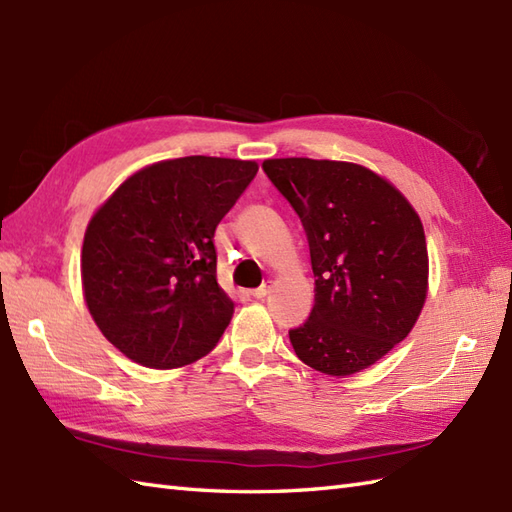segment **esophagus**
Segmentation results:
<instances>
[{
  "mask_svg": "<svg viewBox=\"0 0 512 512\" xmlns=\"http://www.w3.org/2000/svg\"><path fill=\"white\" fill-rule=\"evenodd\" d=\"M267 293H269V286L267 284L258 286V289H254V291H249V295H252L254 299H263V297H267Z\"/></svg>",
  "mask_w": 512,
  "mask_h": 512,
  "instance_id": "esophagus-1",
  "label": "esophagus"
}]
</instances>
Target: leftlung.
<instances>
[{
	"instance_id": "obj_1",
	"label": "left lung",
	"mask_w": 512,
	"mask_h": 512,
	"mask_svg": "<svg viewBox=\"0 0 512 512\" xmlns=\"http://www.w3.org/2000/svg\"><path fill=\"white\" fill-rule=\"evenodd\" d=\"M263 169L302 221L315 273L310 317L289 330L297 358L328 376L367 369L406 339L426 302L419 215L352 162L271 158Z\"/></svg>"
}]
</instances>
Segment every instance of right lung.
Listing matches in <instances>:
<instances>
[{
  "label": "right lung",
  "mask_w": 512,
  "mask_h": 512,
  "mask_svg": "<svg viewBox=\"0 0 512 512\" xmlns=\"http://www.w3.org/2000/svg\"><path fill=\"white\" fill-rule=\"evenodd\" d=\"M256 171L252 160H162L93 215L82 245L86 306L134 363L184 367L219 343L234 304L217 284L213 236Z\"/></svg>",
  "instance_id": "right-lung-1"
}]
</instances>
